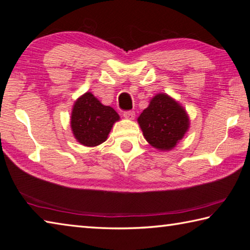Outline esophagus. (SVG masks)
<instances>
[{
	"label": "esophagus",
	"instance_id": "esophagus-1",
	"mask_svg": "<svg viewBox=\"0 0 250 250\" xmlns=\"http://www.w3.org/2000/svg\"><path fill=\"white\" fill-rule=\"evenodd\" d=\"M134 111H132V110H129V111H125L124 112V117L125 118H126V119H129V120H132V119H134Z\"/></svg>",
	"mask_w": 250,
	"mask_h": 250
}]
</instances>
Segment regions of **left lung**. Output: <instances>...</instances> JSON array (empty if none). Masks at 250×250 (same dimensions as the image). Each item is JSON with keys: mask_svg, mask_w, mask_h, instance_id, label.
<instances>
[{"mask_svg": "<svg viewBox=\"0 0 250 250\" xmlns=\"http://www.w3.org/2000/svg\"><path fill=\"white\" fill-rule=\"evenodd\" d=\"M143 135L152 146L159 150H171L186 131L189 122L185 110L164 94L156 95L149 107L138 118Z\"/></svg>", "mask_w": 250, "mask_h": 250, "instance_id": "obj_1", "label": "left lung"}]
</instances>
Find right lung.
I'll use <instances>...</instances> for the list:
<instances>
[{
  "instance_id": "obj_1",
  "label": "right lung",
  "mask_w": 250,
  "mask_h": 250,
  "mask_svg": "<svg viewBox=\"0 0 250 250\" xmlns=\"http://www.w3.org/2000/svg\"><path fill=\"white\" fill-rule=\"evenodd\" d=\"M119 115L109 105H104L91 92L76 101L71 112L70 126L77 141L86 146H96L107 140Z\"/></svg>"
}]
</instances>
